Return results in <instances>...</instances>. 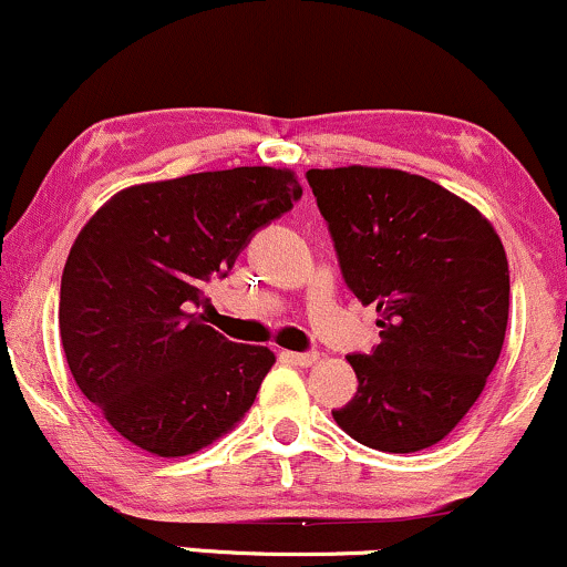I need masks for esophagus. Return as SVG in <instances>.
I'll return each instance as SVG.
<instances>
[{"mask_svg": "<svg viewBox=\"0 0 567 567\" xmlns=\"http://www.w3.org/2000/svg\"><path fill=\"white\" fill-rule=\"evenodd\" d=\"M288 360L296 362V365L309 368V365H315L317 360H320V354H317L315 349H311V351H288Z\"/></svg>", "mask_w": 567, "mask_h": 567, "instance_id": "1", "label": "esophagus"}]
</instances>
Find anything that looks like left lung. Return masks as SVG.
<instances>
[{
	"mask_svg": "<svg viewBox=\"0 0 567 567\" xmlns=\"http://www.w3.org/2000/svg\"><path fill=\"white\" fill-rule=\"evenodd\" d=\"M347 288L379 311L381 343L349 354L357 394L336 424L383 453L432 447L470 413L509 320L493 226L434 181L386 167L306 173Z\"/></svg>",
	"mask_w": 567,
	"mask_h": 567,
	"instance_id": "1",
	"label": "left lung"
}]
</instances>
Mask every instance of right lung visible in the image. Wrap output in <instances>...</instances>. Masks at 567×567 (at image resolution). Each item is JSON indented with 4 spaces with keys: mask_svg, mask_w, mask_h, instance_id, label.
Segmentation results:
<instances>
[{
    "mask_svg": "<svg viewBox=\"0 0 567 567\" xmlns=\"http://www.w3.org/2000/svg\"><path fill=\"white\" fill-rule=\"evenodd\" d=\"M301 194L288 171L234 167L125 188L87 220L61 279V341L76 386L122 437L175 458L250 410L275 354L192 309Z\"/></svg>",
    "mask_w": 567,
    "mask_h": 567,
    "instance_id": "1",
    "label": "right lung"
}]
</instances>
